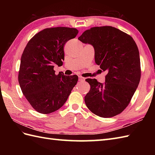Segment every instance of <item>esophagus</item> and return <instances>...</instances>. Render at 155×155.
I'll return each mask as SVG.
<instances>
[{
    "label": "esophagus",
    "instance_id": "34e87169",
    "mask_svg": "<svg viewBox=\"0 0 155 155\" xmlns=\"http://www.w3.org/2000/svg\"><path fill=\"white\" fill-rule=\"evenodd\" d=\"M78 81H81V82L84 81H85V78H83V77H81V76H79V77H78Z\"/></svg>",
    "mask_w": 155,
    "mask_h": 155
}]
</instances>
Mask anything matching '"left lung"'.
<instances>
[{"mask_svg": "<svg viewBox=\"0 0 155 155\" xmlns=\"http://www.w3.org/2000/svg\"><path fill=\"white\" fill-rule=\"evenodd\" d=\"M78 39L93 46L95 62L107 72L104 83L87 78L91 89L84 97L85 104L97 116H116L130 103L140 82V61L136 42L130 35L110 26L92 27Z\"/></svg>", "mask_w": 155, "mask_h": 155, "instance_id": "1", "label": "left lung"}]
</instances>
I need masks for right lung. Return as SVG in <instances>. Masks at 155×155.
<instances>
[{"instance_id": "obj_1", "label": "right lung", "mask_w": 155, "mask_h": 155, "mask_svg": "<svg viewBox=\"0 0 155 155\" xmlns=\"http://www.w3.org/2000/svg\"><path fill=\"white\" fill-rule=\"evenodd\" d=\"M74 28H45L36 34L22 52L18 72L21 91L35 110L50 114L61 108L78 81V76L55 74V64L62 65L64 46L74 38Z\"/></svg>"}]
</instances>
